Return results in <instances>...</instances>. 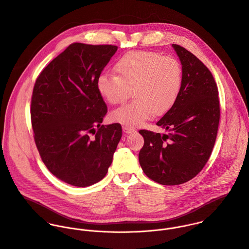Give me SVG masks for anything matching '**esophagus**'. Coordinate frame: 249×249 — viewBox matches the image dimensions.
I'll return each mask as SVG.
<instances>
[{
    "instance_id": "34e87169",
    "label": "esophagus",
    "mask_w": 249,
    "mask_h": 249,
    "mask_svg": "<svg viewBox=\"0 0 249 249\" xmlns=\"http://www.w3.org/2000/svg\"><path fill=\"white\" fill-rule=\"evenodd\" d=\"M122 129H123V132H124L125 134H131V133H133V132L135 131L134 129H132V128H130V127H127V126H123Z\"/></svg>"
}]
</instances>
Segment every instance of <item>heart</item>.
Wrapping results in <instances>:
<instances>
[{
  "mask_svg": "<svg viewBox=\"0 0 249 249\" xmlns=\"http://www.w3.org/2000/svg\"><path fill=\"white\" fill-rule=\"evenodd\" d=\"M119 75L102 72L97 79L101 96L110 105L122 103L134 91L135 101L110 113L113 122L138 127L153 114L167 113L177 103L182 88L179 61L154 51H130L117 61Z\"/></svg>",
  "mask_w": 249,
  "mask_h": 249,
  "instance_id": "heart-1",
  "label": "heart"
}]
</instances>
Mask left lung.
Listing matches in <instances>:
<instances>
[{
	"mask_svg": "<svg viewBox=\"0 0 249 249\" xmlns=\"http://www.w3.org/2000/svg\"><path fill=\"white\" fill-rule=\"evenodd\" d=\"M176 50L183 71L180 95L156 123L168 134L139 133L144 144L139 161L144 174L163 185H178L195 178L207 164L215 143L220 108L218 89L210 70L178 44Z\"/></svg>",
	"mask_w": 249,
	"mask_h": 249,
	"instance_id": "left-lung-1",
	"label": "left lung"
}]
</instances>
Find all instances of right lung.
<instances>
[{"label":"right lung","instance_id":"add662e5","mask_svg":"<svg viewBox=\"0 0 249 249\" xmlns=\"http://www.w3.org/2000/svg\"><path fill=\"white\" fill-rule=\"evenodd\" d=\"M116 51L115 45L72 43L43 69L34 86L36 148L49 172L73 186L87 187L106 177L122 137L119 123L102 125L107 108L97 88L98 76Z\"/></svg>","mask_w":249,"mask_h":249}]
</instances>
